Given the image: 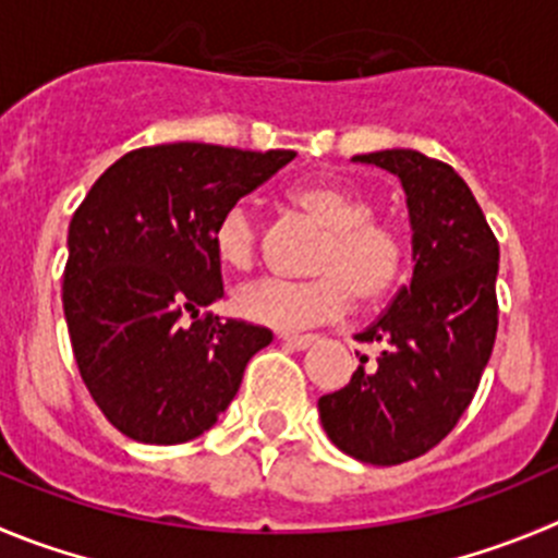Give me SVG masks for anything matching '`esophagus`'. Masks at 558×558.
Here are the masks:
<instances>
[{"mask_svg": "<svg viewBox=\"0 0 558 558\" xmlns=\"http://www.w3.org/2000/svg\"><path fill=\"white\" fill-rule=\"evenodd\" d=\"M280 341L289 343V347H294V350H308V347H314V343L319 341V336H289V332H283V336H280Z\"/></svg>", "mask_w": 558, "mask_h": 558, "instance_id": "34e87169", "label": "esophagus"}]
</instances>
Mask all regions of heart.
<instances>
[{
	"instance_id": "1",
	"label": "heart",
	"mask_w": 558,
	"mask_h": 558,
	"mask_svg": "<svg viewBox=\"0 0 558 558\" xmlns=\"http://www.w3.org/2000/svg\"><path fill=\"white\" fill-rule=\"evenodd\" d=\"M296 215L322 231L308 262L311 280H255L233 296L242 319L275 330H303L338 319L355 303H383L408 267V242L390 222L377 220L366 195L336 181H305L286 192ZM217 262L244 272L258 258L262 228L244 203L226 208L211 231Z\"/></svg>"
}]
</instances>
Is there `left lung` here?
Segmentation results:
<instances>
[{
  "label": "left lung",
  "mask_w": 558,
  "mask_h": 558,
  "mask_svg": "<svg viewBox=\"0 0 558 558\" xmlns=\"http://www.w3.org/2000/svg\"><path fill=\"white\" fill-rule=\"evenodd\" d=\"M399 175L413 226V280L357 332L383 352L319 399L327 437L368 465L435 449L471 404L498 330V239L446 161L410 148L355 156Z\"/></svg>",
  "instance_id": "1"
}]
</instances>
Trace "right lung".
Returning a JSON list of instances; mask_svg holds the SVG:
<instances>
[{
    "mask_svg": "<svg viewBox=\"0 0 558 558\" xmlns=\"http://www.w3.org/2000/svg\"><path fill=\"white\" fill-rule=\"evenodd\" d=\"M294 150L168 143L104 170L68 226L62 308L76 366L109 424L154 446L217 424L267 327L203 314L222 296L215 222Z\"/></svg>",
    "mask_w": 558,
    "mask_h": 558,
    "instance_id": "1",
    "label": "right lung"
}]
</instances>
